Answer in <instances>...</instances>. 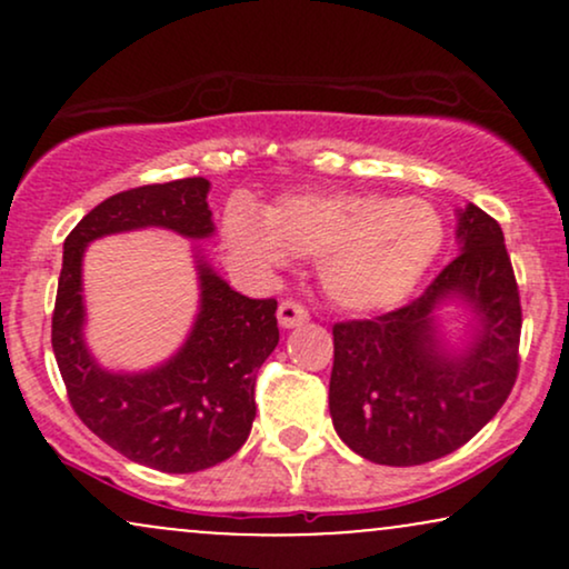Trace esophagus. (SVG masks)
Returning <instances> with one entry per match:
<instances>
[{
	"label": "esophagus",
	"instance_id": "obj_1",
	"mask_svg": "<svg viewBox=\"0 0 569 569\" xmlns=\"http://www.w3.org/2000/svg\"><path fill=\"white\" fill-rule=\"evenodd\" d=\"M307 321H310V316H307V310L302 305L291 302V299L280 302V307H278L280 329H297V326H305Z\"/></svg>",
	"mask_w": 569,
	"mask_h": 569
}]
</instances>
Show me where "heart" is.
I'll list each match as a JSON object with an SVG mask.
<instances>
[{"label":"heart","mask_w":569,"mask_h":569,"mask_svg":"<svg viewBox=\"0 0 569 569\" xmlns=\"http://www.w3.org/2000/svg\"><path fill=\"white\" fill-rule=\"evenodd\" d=\"M234 264L272 272L289 257L318 259V280L339 310L385 312L403 305L443 246V221L428 200L380 192L289 194L257 213L234 208L221 224Z\"/></svg>","instance_id":"obj_1"}]
</instances>
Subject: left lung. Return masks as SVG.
Returning a JSON list of instances; mask_svg holds the SVG:
<instances>
[{
  "mask_svg": "<svg viewBox=\"0 0 569 569\" xmlns=\"http://www.w3.org/2000/svg\"><path fill=\"white\" fill-rule=\"evenodd\" d=\"M460 253L422 297L371 321L335 326L329 411L337 436L377 466H422L471 441L519 371L521 305L500 224L457 208ZM469 312L462 338L443 306Z\"/></svg>",
  "mask_w": 569,
  "mask_h": 569,
  "instance_id": "1",
  "label": "left lung"
}]
</instances>
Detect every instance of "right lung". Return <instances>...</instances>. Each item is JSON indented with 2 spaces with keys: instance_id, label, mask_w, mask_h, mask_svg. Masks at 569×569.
Returning <instances> with one entry per match:
<instances>
[{
  "instance_id": "right-lung-1",
  "label": "right lung",
  "mask_w": 569,
  "mask_h": 569,
  "mask_svg": "<svg viewBox=\"0 0 569 569\" xmlns=\"http://www.w3.org/2000/svg\"><path fill=\"white\" fill-rule=\"evenodd\" d=\"M208 192L202 176L128 189L98 202L63 243L53 352L71 407L98 439L162 473L206 471L243 447L257 417V371L278 345V302L230 289L192 246L200 302L187 339L158 367L117 371L84 342L82 259L98 238L149 227L211 238Z\"/></svg>"
}]
</instances>
